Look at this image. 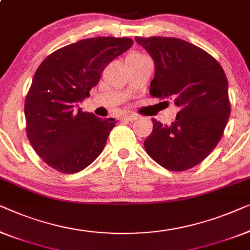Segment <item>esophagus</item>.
<instances>
[{
  "instance_id": "obj_1",
  "label": "esophagus",
  "mask_w": 250,
  "mask_h": 250,
  "mask_svg": "<svg viewBox=\"0 0 250 250\" xmlns=\"http://www.w3.org/2000/svg\"><path fill=\"white\" fill-rule=\"evenodd\" d=\"M137 119V115L136 114H126V115H122L120 117V120L121 121H133Z\"/></svg>"
}]
</instances>
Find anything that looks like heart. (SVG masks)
<instances>
[{"label":"heart","mask_w":250,"mask_h":250,"mask_svg":"<svg viewBox=\"0 0 250 250\" xmlns=\"http://www.w3.org/2000/svg\"><path fill=\"white\" fill-rule=\"evenodd\" d=\"M131 55H140V54H131Z\"/></svg>","instance_id":"obj_1"}]
</instances>
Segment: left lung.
Returning a JSON list of instances; mask_svg holds the SVG:
<instances>
[{
	"label": "left lung",
	"instance_id": "left-lung-1",
	"mask_svg": "<svg viewBox=\"0 0 250 250\" xmlns=\"http://www.w3.org/2000/svg\"><path fill=\"white\" fill-rule=\"evenodd\" d=\"M155 64L149 94L172 100L175 121L155 119L144 146L148 155L171 171L199 164L215 148L229 120L228 79L220 63L202 48L174 37H135ZM167 102V101H165Z\"/></svg>",
	"mask_w": 250,
	"mask_h": 250
}]
</instances>
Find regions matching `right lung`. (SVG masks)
<instances>
[{"instance_id": "right-lung-1", "label": "right lung", "mask_w": 250, "mask_h": 250, "mask_svg": "<svg viewBox=\"0 0 250 250\" xmlns=\"http://www.w3.org/2000/svg\"><path fill=\"white\" fill-rule=\"evenodd\" d=\"M130 38L93 37L50 54L35 72L24 103L29 142L42 160L62 173H76L96 160L115 119L78 107L105 66L132 46Z\"/></svg>"}]
</instances>
